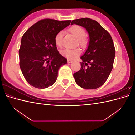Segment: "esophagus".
Here are the masks:
<instances>
[{
    "instance_id": "esophagus-1",
    "label": "esophagus",
    "mask_w": 135,
    "mask_h": 135,
    "mask_svg": "<svg viewBox=\"0 0 135 135\" xmlns=\"http://www.w3.org/2000/svg\"><path fill=\"white\" fill-rule=\"evenodd\" d=\"M73 62V60H68V63H71Z\"/></svg>"
}]
</instances>
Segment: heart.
<instances>
[{
  "mask_svg": "<svg viewBox=\"0 0 135 135\" xmlns=\"http://www.w3.org/2000/svg\"><path fill=\"white\" fill-rule=\"evenodd\" d=\"M69 31L77 39V42L81 47H84L87 44V39L85 37L86 32L83 27L80 26L74 25L69 28ZM63 31H60L55 35V42L57 46L59 47L62 46ZM62 56L66 57L67 59L73 60L80 54V51L79 48H66L61 51Z\"/></svg>",
  "mask_w": 135,
  "mask_h": 135,
  "instance_id": "obj_1",
  "label": "heart"
}]
</instances>
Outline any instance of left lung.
Listing matches in <instances>:
<instances>
[{"label": "left lung", "mask_w": 135, "mask_h": 135, "mask_svg": "<svg viewBox=\"0 0 135 135\" xmlns=\"http://www.w3.org/2000/svg\"><path fill=\"white\" fill-rule=\"evenodd\" d=\"M71 25L86 28L89 36L87 51L81 57V69L73 76L80 87L96 89L103 85L113 67L115 50L111 35L95 20L83 18L73 20Z\"/></svg>", "instance_id": "left-lung-1"}]
</instances>
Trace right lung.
<instances>
[{"mask_svg": "<svg viewBox=\"0 0 135 135\" xmlns=\"http://www.w3.org/2000/svg\"><path fill=\"white\" fill-rule=\"evenodd\" d=\"M70 22V20L42 19L23 35L19 50L20 67L32 86L43 89L55 83L59 69L67 63V59L60 54L55 37Z\"/></svg>", "mask_w": 135, "mask_h": 135, "instance_id": "obj_1", "label": "right lung"}]
</instances>
